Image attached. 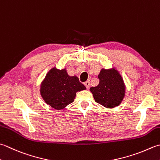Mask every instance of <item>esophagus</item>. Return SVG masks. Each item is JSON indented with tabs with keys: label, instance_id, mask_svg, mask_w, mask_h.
I'll return each mask as SVG.
<instances>
[{
	"label": "esophagus",
	"instance_id": "1",
	"mask_svg": "<svg viewBox=\"0 0 160 160\" xmlns=\"http://www.w3.org/2000/svg\"><path fill=\"white\" fill-rule=\"evenodd\" d=\"M84 86L87 87V89H89V87H90V82H89V81H86V82L84 83Z\"/></svg>",
	"mask_w": 160,
	"mask_h": 160
}]
</instances>
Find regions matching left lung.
Here are the masks:
<instances>
[{"mask_svg":"<svg viewBox=\"0 0 160 160\" xmlns=\"http://www.w3.org/2000/svg\"><path fill=\"white\" fill-rule=\"evenodd\" d=\"M99 84L89 89L96 102L108 109L119 105L126 96V84L117 68H101Z\"/></svg>","mask_w":160,"mask_h":160,"instance_id":"left-lung-1","label":"left lung"}]
</instances>
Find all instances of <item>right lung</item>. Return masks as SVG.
I'll list each match as a JSON object with an SVG mask.
<instances>
[{"mask_svg":"<svg viewBox=\"0 0 160 160\" xmlns=\"http://www.w3.org/2000/svg\"><path fill=\"white\" fill-rule=\"evenodd\" d=\"M85 89L76 76L68 74L67 68L53 67L43 78L39 91L47 105L55 109H62L73 102L77 92Z\"/></svg>","mask_w":160,"mask_h":160,"instance_id":"right-lung-1","label":"right lung"}]
</instances>
